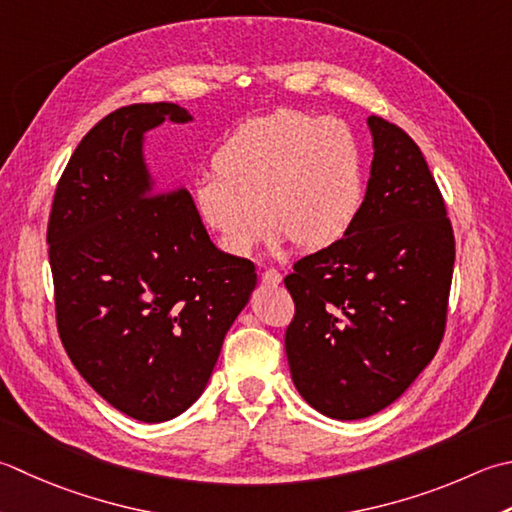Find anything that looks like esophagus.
<instances>
[{"mask_svg":"<svg viewBox=\"0 0 512 512\" xmlns=\"http://www.w3.org/2000/svg\"><path fill=\"white\" fill-rule=\"evenodd\" d=\"M262 282L268 286H277V284H282V275H279V270H275V268H266L262 273Z\"/></svg>","mask_w":512,"mask_h":512,"instance_id":"1","label":"esophagus"}]
</instances>
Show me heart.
Listing matches in <instances>:
<instances>
[{"mask_svg": "<svg viewBox=\"0 0 512 512\" xmlns=\"http://www.w3.org/2000/svg\"><path fill=\"white\" fill-rule=\"evenodd\" d=\"M213 170L197 184L195 206L235 257L253 253L266 226L275 244L333 246L364 204L362 146L337 117L279 108L248 119L217 148Z\"/></svg>", "mask_w": 512, "mask_h": 512, "instance_id": "heart-1", "label": "heart"}]
</instances>
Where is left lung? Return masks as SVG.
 <instances>
[{
  "instance_id": "1",
  "label": "left lung",
  "mask_w": 512,
  "mask_h": 512,
  "mask_svg": "<svg viewBox=\"0 0 512 512\" xmlns=\"http://www.w3.org/2000/svg\"><path fill=\"white\" fill-rule=\"evenodd\" d=\"M373 164L362 210L337 244L286 275V357L319 413L364 419L390 406L442 344L455 266L444 197L402 128L368 117Z\"/></svg>"
}]
</instances>
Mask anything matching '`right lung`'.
I'll list each match as a JSON object with an SVG mask.
<instances>
[{"label":"right lung","instance_id":"obj_1","mask_svg":"<svg viewBox=\"0 0 512 512\" xmlns=\"http://www.w3.org/2000/svg\"><path fill=\"white\" fill-rule=\"evenodd\" d=\"M166 119L193 117L168 102L133 104L90 128L59 179L46 233L70 362L146 424L197 402L257 284L253 262L210 242L193 197L150 175L144 135Z\"/></svg>","mask_w":512,"mask_h":512}]
</instances>
